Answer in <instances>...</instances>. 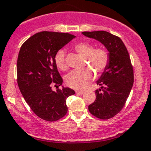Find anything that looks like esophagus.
<instances>
[{"instance_id": "obj_1", "label": "esophagus", "mask_w": 151, "mask_h": 151, "mask_svg": "<svg viewBox=\"0 0 151 151\" xmlns=\"http://www.w3.org/2000/svg\"><path fill=\"white\" fill-rule=\"evenodd\" d=\"M76 93H78V94H83V93H85V91H76Z\"/></svg>"}]
</instances>
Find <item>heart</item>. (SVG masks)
<instances>
[{
    "label": "heart",
    "mask_w": 151,
    "mask_h": 151,
    "mask_svg": "<svg viewBox=\"0 0 151 151\" xmlns=\"http://www.w3.org/2000/svg\"><path fill=\"white\" fill-rule=\"evenodd\" d=\"M74 48L79 55L85 57V66L89 67L71 72L66 77V82L69 87L74 89H85L94 77V73L91 69L96 73H103L109 66L110 57L106 48L103 47L94 48L93 45L89 42H78L74 45ZM55 61L57 66L62 71H66L68 68L66 62V53L63 49H59L56 52Z\"/></svg>",
    "instance_id": "b5f03b06"
}]
</instances>
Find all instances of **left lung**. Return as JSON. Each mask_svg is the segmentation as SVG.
Here are the masks:
<instances>
[{"instance_id":"8db88e82","label":"left lung","mask_w":151,"mask_h":151,"mask_svg":"<svg viewBox=\"0 0 151 151\" xmlns=\"http://www.w3.org/2000/svg\"><path fill=\"white\" fill-rule=\"evenodd\" d=\"M82 34L103 44L109 52V64L96 81V100L88 110L96 117L108 120L114 117L124 107L133 85V67L129 52L120 37L104 30L85 31Z\"/></svg>"}]
</instances>
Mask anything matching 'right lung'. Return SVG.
<instances>
[{
  "label": "right lung",
  "instance_id": "right-lung-1",
  "mask_svg": "<svg viewBox=\"0 0 151 151\" xmlns=\"http://www.w3.org/2000/svg\"><path fill=\"white\" fill-rule=\"evenodd\" d=\"M75 37L68 33L39 32L22 44L17 60V83L26 103L36 115L46 121L64 117L66 99L75 94L69 88L60 89L63 79L55 61L56 52ZM57 88L53 91L52 88Z\"/></svg>",
  "mask_w": 151,
  "mask_h": 151
}]
</instances>
